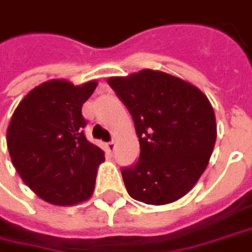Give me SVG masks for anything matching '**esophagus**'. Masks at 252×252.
I'll return each mask as SVG.
<instances>
[{
	"instance_id": "34e87169",
	"label": "esophagus",
	"mask_w": 252,
	"mask_h": 252,
	"mask_svg": "<svg viewBox=\"0 0 252 252\" xmlns=\"http://www.w3.org/2000/svg\"><path fill=\"white\" fill-rule=\"evenodd\" d=\"M106 150H108L109 153H113V151H114V142H109V143H106Z\"/></svg>"
}]
</instances>
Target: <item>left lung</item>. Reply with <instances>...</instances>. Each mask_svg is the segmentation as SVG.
Listing matches in <instances>:
<instances>
[{
    "label": "left lung",
    "instance_id": "left-lung-1",
    "mask_svg": "<svg viewBox=\"0 0 252 252\" xmlns=\"http://www.w3.org/2000/svg\"><path fill=\"white\" fill-rule=\"evenodd\" d=\"M108 83L132 116L140 144L136 163L121 169L128 193L147 205L183 198L205 172L217 138L209 99L192 84L151 69Z\"/></svg>",
    "mask_w": 252,
    "mask_h": 252
}]
</instances>
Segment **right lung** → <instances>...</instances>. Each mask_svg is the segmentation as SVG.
Returning a JSON list of instances; mask_svg holds the SVG:
<instances>
[{
    "label": "right lung",
    "mask_w": 252,
    "mask_h": 252,
    "mask_svg": "<svg viewBox=\"0 0 252 252\" xmlns=\"http://www.w3.org/2000/svg\"><path fill=\"white\" fill-rule=\"evenodd\" d=\"M96 82L50 80L31 90L10 119L6 143L13 166L39 198L59 206L87 200L103 151L84 135L83 103Z\"/></svg>",
    "instance_id": "add662e5"
}]
</instances>
